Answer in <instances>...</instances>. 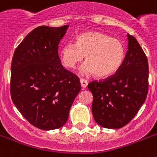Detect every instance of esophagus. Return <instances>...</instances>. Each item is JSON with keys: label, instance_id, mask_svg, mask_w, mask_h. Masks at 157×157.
<instances>
[{"label": "esophagus", "instance_id": "1", "mask_svg": "<svg viewBox=\"0 0 157 157\" xmlns=\"http://www.w3.org/2000/svg\"><path fill=\"white\" fill-rule=\"evenodd\" d=\"M80 81H81V85L82 88H86V86H87V85H88V81H86V79L81 78L80 79Z\"/></svg>", "mask_w": 157, "mask_h": 157}]
</instances>
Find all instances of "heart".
I'll use <instances>...</instances> for the list:
<instances>
[{
	"label": "heart",
	"instance_id": "heart-1",
	"mask_svg": "<svg viewBox=\"0 0 157 157\" xmlns=\"http://www.w3.org/2000/svg\"><path fill=\"white\" fill-rule=\"evenodd\" d=\"M59 55L63 65L68 69L76 68L86 56L87 63L81 67V72L107 77L116 73L121 67L125 50L117 39L98 32H86L77 36L75 44L63 45Z\"/></svg>",
	"mask_w": 157,
	"mask_h": 157
}]
</instances>
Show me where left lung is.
<instances>
[{"label": "left lung", "mask_w": 157, "mask_h": 157, "mask_svg": "<svg viewBox=\"0 0 157 157\" xmlns=\"http://www.w3.org/2000/svg\"><path fill=\"white\" fill-rule=\"evenodd\" d=\"M128 50L115 74L88 84L93 94L92 113L99 125L119 129L131 121L148 92V61L134 36L128 34Z\"/></svg>", "instance_id": "obj_1"}]
</instances>
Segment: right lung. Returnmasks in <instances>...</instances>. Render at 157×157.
Segmentation results:
<instances>
[{"label":"right lung","mask_w":157,"mask_h":157,"mask_svg":"<svg viewBox=\"0 0 157 157\" xmlns=\"http://www.w3.org/2000/svg\"><path fill=\"white\" fill-rule=\"evenodd\" d=\"M67 28L40 26L28 33L13 53L11 98L22 116L38 129L63 126L81 90L80 79L63 67L58 52Z\"/></svg>","instance_id":"obj_1"}]
</instances>
